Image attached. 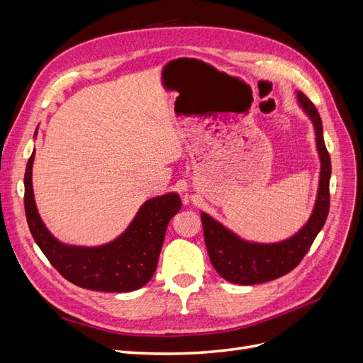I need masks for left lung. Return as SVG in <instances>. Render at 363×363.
<instances>
[{
    "instance_id": "1",
    "label": "left lung",
    "mask_w": 363,
    "mask_h": 363,
    "mask_svg": "<svg viewBox=\"0 0 363 363\" xmlns=\"http://www.w3.org/2000/svg\"><path fill=\"white\" fill-rule=\"evenodd\" d=\"M296 101L312 121L316 151L321 162L320 183H318L312 215L294 236L280 242L260 244L239 238L232 230L203 212L201 223L208 257L216 272L227 281L236 284H259L284 276L301 262L316 235L325 224L328 207H330L328 183L332 175V163L324 144L321 116L313 103L300 91H296Z\"/></svg>"
}]
</instances>
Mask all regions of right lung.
<instances>
[{"instance_id": "1", "label": "right lung", "mask_w": 363, "mask_h": 363, "mask_svg": "<svg viewBox=\"0 0 363 363\" xmlns=\"http://www.w3.org/2000/svg\"><path fill=\"white\" fill-rule=\"evenodd\" d=\"M33 160L35 151L27 162L24 177L26 216L33 239L51 265L68 281L84 289L131 292L145 286L157 268L168 223L182 208L180 196L169 192L147 200L125 232L112 242L98 247L68 245L50 233L38 212L31 183Z\"/></svg>"}]
</instances>
